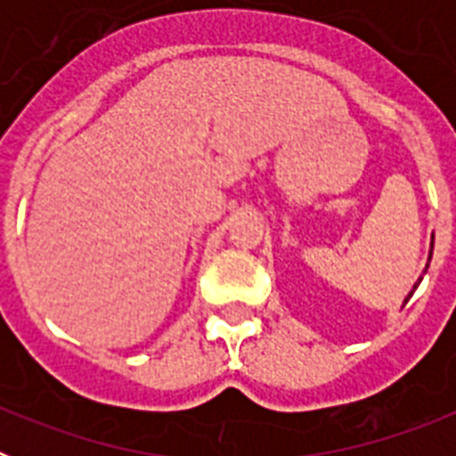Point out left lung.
Segmentation results:
<instances>
[{
    "label": "left lung",
    "instance_id": "1",
    "mask_svg": "<svg viewBox=\"0 0 456 456\" xmlns=\"http://www.w3.org/2000/svg\"><path fill=\"white\" fill-rule=\"evenodd\" d=\"M418 285V283H416ZM411 294H413V292H411ZM411 294H409V297H411ZM409 297H406V301H409Z\"/></svg>",
    "mask_w": 456,
    "mask_h": 456
}]
</instances>
